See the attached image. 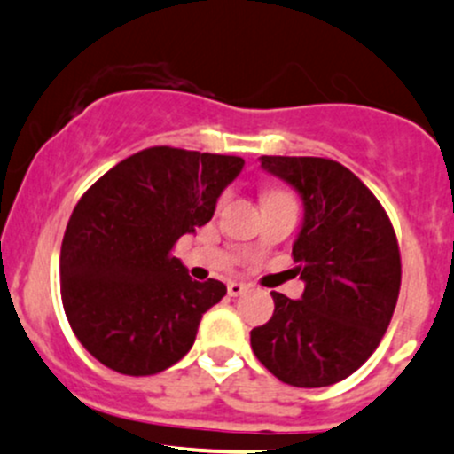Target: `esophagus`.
I'll list each match as a JSON object with an SVG mask.
<instances>
[{"label": "esophagus", "mask_w": 454, "mask_h": 454, "mask_svg": "<svg viewBox=\"0 0 454 454\" xmlns=\"http://www.w3.org/2000/svg\"><path fill=\"white\" fill-rule=\"evenodd\" d=\"M246 291H247V285L246 283H237V280L228 283V294H231L232 298H237V295L246 294Z\"/></svg>", "instance_id": "obj_1"}]
</instances>
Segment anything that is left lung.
Returning <instances> with one entry per match:
<instances>
[{
	"label": "left lung",
	"instance_id": "8db88e82",
	"mask_svg": "<svg viewBox=\"0 0 454 454\" xmlns=\"http://www.w3.org/2000/svg\"><path fill=\"white\" fill-rule=\"evenodd\" d=\"M267 174L298 191L294 241L302 298L271 291L274 315L250 333L252 350L294 387H326L359 370L387 331L400 291L391 222L350 169L315 156H261Z\"/></svg>",
	"mask_w": 454,
	"mask_h": 454
}]
</instances>
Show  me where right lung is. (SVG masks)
Listing matches in <instances>:
<instances>
[{
	"label": "right lung",
	"instance_id": "obj_1",
	"mask_svg": "<svg viewBox=\"0 0 454 454\" xmlns=\"http://www.w3.org/2000/svg\"><path fill=\"white\" fill-rule=\"evenodd\" d=\"M239 156L147 147L80 198L60 247L63 307L80 343L128 376L159 374L193 346L226 285L198 283L171 247L211 222Z\"/></svg>",
	"mask_w": 454,
	"mask_h": 454
}]
</instances>
